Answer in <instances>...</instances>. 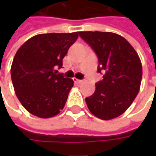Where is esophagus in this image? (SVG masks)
Segmentation results:
<instances>
[{
    "instance_id": "esophagus-1",
    "label": "esophagus",
    "mask_w": 156,
    "mask_h": 156,
    "mask_svg": "<svg viewBox=\"0 0 156 156\" xmlns=\"http://www.w3.org/2000/svg\"><path fill=\"white\" fill-rule=\"evenodd\" d=\"M73 81H74V83H82L83 82V80H80V79H78V78H73Z\"/></svg>"
}]
</instances>
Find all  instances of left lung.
Returning a JSON list of instances; mask_svg holds the SVG:
<instances>
[{"label": "left lung", "instance_id": "obj_1", "mask_svg": "<svg viewBox=\"0 0 156 156\" xmlns=\"http://www.w3.org/2000/svg\"><path fill=\"white\" fill-rule=\"evenodd\" d=\"M79 35L98 56L103 80L86 98L88 109L102 120H112L129 108L138 95L143 76L140 58L132 45L112 32L80 31Z\"/></svg>", "mask_w": 156, "mask_h": 156}]
</instances>
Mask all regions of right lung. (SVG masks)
Returning a JSON list of instances; mask_svg holds the SVG:
<instances>
[{
    "label": "right lung",
    "mask_w": 156,
    "mask_h": 156,
    "mask_svg": "<svg viewBox=\"0 0 156 156\" xmlns=\"http://www.w3.org/2000/svg\"><path fill=\"white\" fill-rule=\"evenodd\" d=\"M78 32L48 33L27 40L16 52L11 66V78L17 97L30 113L50 118L64 108L71 78L56 73L62 60Z\"/></svg>",
    "instance_id": "right-lung-1"
}]
</instances>
